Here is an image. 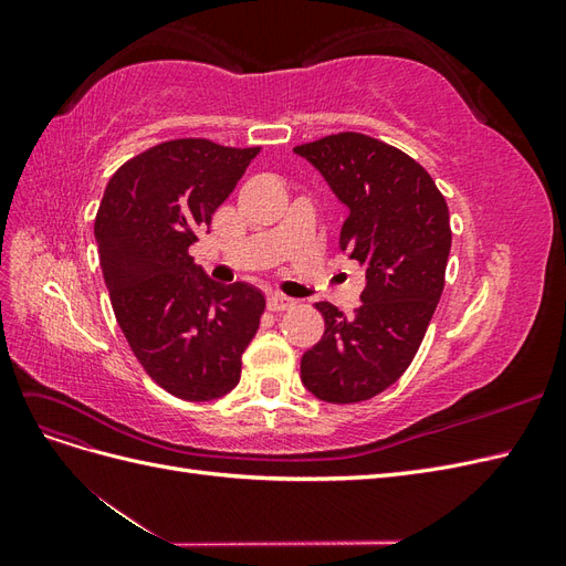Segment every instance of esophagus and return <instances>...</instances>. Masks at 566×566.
Instances as JSON below:
<instances>
[{"label":"esophagus","mask_w":566,"mask_h":566,"mask_svg":"<svg viewBox=\"0 0 566 566\" xmlns=\"http://www.w3.org/2000/svg\"><path fill=\"white\" fill-rule=\"evenodd\" d=\"M266 304H269L271 312H287V310H293V306H295V300L276 293V295H269Z\"/></svg>","instance_id":"esophagus-1"}]
</instances>
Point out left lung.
I'll use <instances>...</instances> for the list:
<instances>
[{
  "instance_id": "left-lung-1",
  "label": "left lung",
  "mask_w": 566,
  "mask_h": 566,
  "mask_svg": "<svg viewBox=\"0 0 566 566\" xmlns=\"http://www.w3.org/2000/svg\"><path fill=\"white\" fill-rule=\"evenodd\" d=\"M295 153L347 205L339 250L366 271L354 316L316 304L325 333L302 356V382L321 401H366L401 378L432 321L451 252L449 208L413 158L373 136L331 134Z\"/></svg>"
}]
</instances>
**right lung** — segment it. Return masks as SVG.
Returning a JSON list of instances; mask_svg holds the SVG:
<instances>
[{
    "instance_id": "right-lung-1",
    "label": "right lung",
    "mask_w": 566,
    "mask_h": 566,
    "mask_svg": "<svg viewBox=\"0 0 566 566\" xmlns=\"http://www.w3.org/2000/svg\"><path fill=\"white\" fill-rule=\"evenodd\" d=\"M260 148L177 139L111 177L94 235L115 318L165 391L212 401L241 380V358L264 314L262 290L219 285L188 254Z\"/></svg>"
}]
</instances>
